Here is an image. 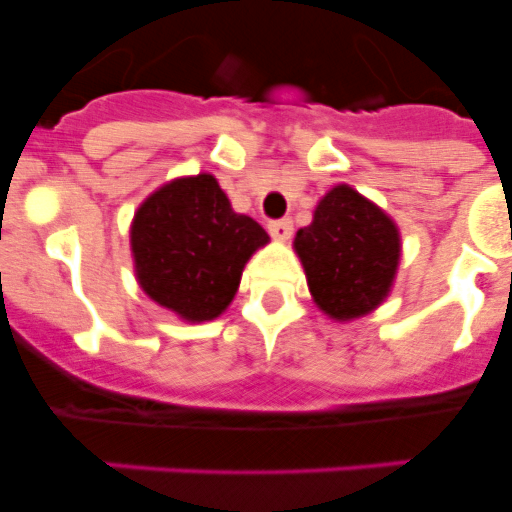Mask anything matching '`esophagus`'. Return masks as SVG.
<instances>
[{
    "mask_svg": "<svg viewBox=\"0 0 512 512\" xmlns=\"http://www.w3.org/2000/svg\"><path fill=\"white\" fill-rule=\"evenodd\" d=\"M292 231H294V225L289 218L271 220L269 223V233L276 238V241H289V238H292Z\"/></svg>",
    "mask_w": 512,
    "mask_h": 512,
    "instance_id": "1",
    "label": "esophagus"
}]
</instances>
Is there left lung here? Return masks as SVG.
Returning a JSON list of instances; mask_svg holds the SVG:
<instances>
[{"label":"left lung","mask_w":512,"mask_h":512,"mask_svg":"<svg viewBox=\"0 0 512 512\" xmlns=\"http://www.w3.org/2000/svg\"><path fill=\"white\" fill-rule=\"evenodd\" d=\"M294 251L307 274L314 304L348 322L373 312L388 297L401 259L398 228L358 190L337 185L320 200Z\"/></svg>","instance_id":"8db88e82"}]
</instances>
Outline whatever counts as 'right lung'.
<instances>
[{
    "mask_svg": "<svg viewBox=\"0 0 512 512\" xmlns=\"http://www.w3.org/2000/svg\"><path fill=\"white\" fill-rule=\"evenodd\" d=\"M266 243L269 233L236 213L208 172L162 185L131 223V253L144 294L187 322L223 314L246 261Z\"/></svg>",
    "mask_w": 512,
    "mask_h": 512,
    "instance_id": "obj_1",
    "label": "right lung"
}]
</instances>
